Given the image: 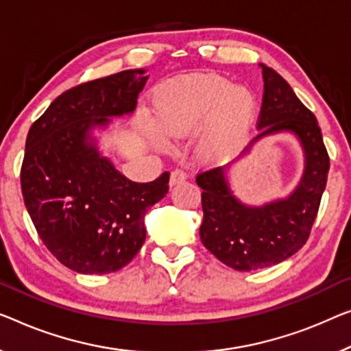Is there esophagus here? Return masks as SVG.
<instances>
[{
    "instance_id": "1",
    "label": "esophagus",
    "mask_w": 351,
    "mask_h": 351,
    "mask_svg": "<svg viewBox=\"0 0 351 351\" xmlns=\"http://www.w3.org/2000/svg\"><path fill=\"white\" fill-rule=\"evenodd\" d=\"M186 178H187V175L184 170H173L170 175V186L180 184V182L186 181Z\"/></svg>"
}]
</instances>
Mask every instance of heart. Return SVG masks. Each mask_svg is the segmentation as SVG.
Here are the masks:
<instances>
[{"label": "heart", "mask_w": 351, "mask_h": 351, "mask_svg": "<svg viewBox=\"0 0 351 351\" xmlns=\"http://www.w3.org/2000/svg\"><path fill=\"white\" fill-rule=\"evenodd\" d=\"M255 117V97L219 75H189L162 88L156 101V128L165 138H187L203 130L195 153L213 162L232 153L247 137ZM156 145L164 140L154 134Z\"/></svg>", "instance_id": "obj_1"}]
</instances>
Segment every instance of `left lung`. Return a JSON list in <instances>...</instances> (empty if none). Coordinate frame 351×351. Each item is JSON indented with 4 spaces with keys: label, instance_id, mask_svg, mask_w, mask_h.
<instances>
[{
    "label": "left lung",
    "instance_id": "left-lung-1",
    "mask_svg": "<svg viewBox=\"0 0 351 351\" xmlns=\"http://www.w3.org/2000/svg\"><path fill=\"white\" fill-rule=\"evenodd\" d=\"M260 66L265 82L258 117L261 134L243 151L241 158L260 138L289 132L298 138L304 153V171L289 197L261 206L245 205L234 197L227 178L230 165L197 176V184L203 189L202 243L214 257L237 271H255L277 265L306 244L320 208L329 170V156L315 114L274 69Z\"/></svg>",
    "mask_w": 351,
    "mask_h": 351
}]
</instances>
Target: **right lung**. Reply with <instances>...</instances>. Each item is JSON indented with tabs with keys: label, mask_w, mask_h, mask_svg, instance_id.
<instances>
[{
	"label": "right lung",
	"mask_w": 351,
	"mask_h": 351,
	"mask_svg": "<svg viewBox=\"0 0 351 351\" xmlns=\"http://www.w3.org/2000/svg\"><path fill=\"white\" fill-rule=\"evenodd\" d=\"M145 72L123 71L67 90L26 137L25 206L42 243L75 273L108 274L132 261L146 238V211L169 192V171L151 182L130 181L93 135L134 112Z\"/></svg>",
	"instance_id": "add662e5"
}]
</instances>
